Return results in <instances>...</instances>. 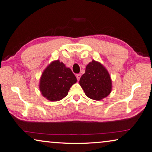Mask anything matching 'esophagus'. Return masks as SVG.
<instances>
[{
	"mask_svg": "<svg viewBox=\"0 0 152 152\" xmlns=\"http://www.w3.org/2000/svg\"><path fill=\"white\" fill-rule=\"evenodd\" d=\"M76 77H77V80L79 81V79H80V77H81V74H77Z\"/></svg>",
	"mask_w": 152,
	"mask_h": 152,
	"instance_id": "esophagus-1",
	"label": "esophagus"
}]
</instances>
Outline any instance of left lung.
<instances>
[{
    "label": "left lung",
    "mask_w": 152,
    "mask_h": 152,
    "mask_svg": "<svg viewBox=\"0 0 152 152\" xmlns=\"http://www.w3.org/2000/svg\"><path fill=\"white\" fill-rule=\"evenodd\" d=\"M79 84L86 95L95 100L107 97L112 90L111 79L107 70L94 60L86 66V72L81 77Z\"/></svg>",
    "instance_id": "8db88e82"
}]
</instances>
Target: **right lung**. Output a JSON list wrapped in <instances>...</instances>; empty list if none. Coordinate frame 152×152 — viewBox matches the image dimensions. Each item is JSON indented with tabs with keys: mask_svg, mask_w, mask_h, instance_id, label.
Returning a JSON list of instances; mask_svg holds the SVG:
<instances>
[{
	"mask_svg": "<svg viewBox=\"0 0 152 152\" xmlns=\"http://www.w3.org/2000/svg\"><path fill=\"white\" fill-rule=\"evenodd\" d=\"M77 82L76 77L59 60L50 63L44 70L39 82L41 94L50 101H58L68 94L70 88Z\"/></svg>",
	"mask_w": 152,
	"mask_h": 152,
	"instance_id": "obj_1",
	"label": "right lung"
}]
</instances>
